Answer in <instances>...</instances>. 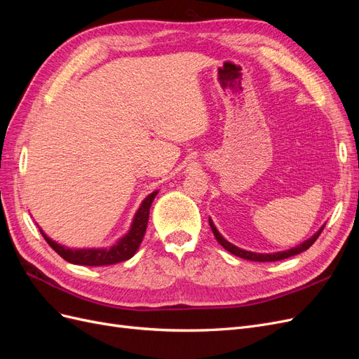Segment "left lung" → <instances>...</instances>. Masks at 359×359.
Wrapping results in <instances>:
<instances>
[{
	"instance_id": "obj_1",
	"label": "left lung",
	"mask_w": 359,
	"mask_h": 359,
	"mask_svg": "<svg viewBox=\"0 0 359 359\" xmlns=\"http://www.w3.org/2000/svg\"><path fill=\"white\" fill-rule=\"evenodd\" d=\"M210 226H211V231H212V233H214V236H215V240L219 241V243L227 250V252H231L232 255H235V256H238V257H243V259H247V260H253V262H276V260L287 259V257H290V256L299 255L301 252H306V250L310 248V247L314 244V241L318 240L319 235H320L322 231H323V227H325V226H322L320 229L310 238V240L304 241V243L299 244L298 247H293V248H290V250H286V252H278V253H273V255H262V253L247 252V250H241V248H238L236 245H233V244H231V243H227V241L224 240V238L220 235V232L217 231V227L214 226V223H212L211 219H210Z\"/></svg>"
}]
</instances>
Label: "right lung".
Returning a JSON list of instances; mask_svg holds the SVG:
<instances>
[{"label": "right lung", "instance_id": "add662e5", "mask_svg": "<svg viewBox=\"0 0 359 359\" xmlns=\"http://www.w3.org/2000/svg\"><path fill=\"white\" fill-rule=\"evenodd\" d=\"M157 191H153L145 198V201L140 205L137 210L132 227L126 236H123L114 247L111 248H81V250H72L67 247H62L52 241L45 233L41 232L43 238H45L46 243L55 250V252L70 264L74 265H86V266H103V265H114L118 262H123L130 257H133L136 250L139 248L140 243H142V238L147 231L148 224V217H149V208L151 203H153Z\"/></svg>", "mask_w": 359, "mask_h": 359}]
</instances>
